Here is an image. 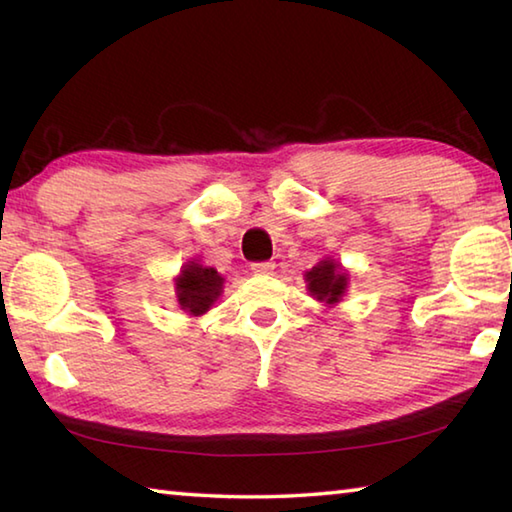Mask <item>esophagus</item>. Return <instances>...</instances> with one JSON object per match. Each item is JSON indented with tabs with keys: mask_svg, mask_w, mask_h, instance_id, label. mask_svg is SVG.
I'll return each instance as SVG.
<instances>
[{
	"mask_svg": "<svg viewBox=\"0 0 512 512\" xmlns=\"http://www.w3.org/2000/svg\"><path fill=\"white\" fill-rule=\"evenodd\" d=\"M252 272L254 274H272L274 263H269V260H263V263H252Z\"/></svg>",
	"mask_w": 512,
	"mask_h": 512,
	"instance_id": "1",
	"label": "esophagus"
}]
</instances>
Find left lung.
Instances as JSON below:
<instances>
[{
	"mask_svg": "<svg viewBox=\"0 0 512 512\" xmlns=\"http://www.w3.org/2000/svg\"><path fill=\"white\" fill-rule=\"evenodd\" d=\"M305 281L312 296L325 303H339L347 287V276L332 260H321L316 267H312V272L305 274Z\"/></svg>",
	"mask_w": 512,
	"mask_h": 512,
	"instance_id": "left-lung-1",
	"label": "left lung"
}]
</instances>
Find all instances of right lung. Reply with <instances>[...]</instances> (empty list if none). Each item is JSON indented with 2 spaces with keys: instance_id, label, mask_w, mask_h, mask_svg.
<instances>
[{
  "instance_id": "add662e5",
  "label": "right lung",
  "mask_w": 512,
  "mask_h": 512,
  "mask_svg": "<svg viewBox=\"0 0 512 512\" xmlns=\"http://www.w3.org/2000/svg\"><path fill=\"white\" fill-rule=\"evenodd\" d=\"M220 289H223V276L214 267H202L198 263L185 265L176 281L180 307L194 316L209 310L220 296Z\"/></svg>"
}]
</instances>
